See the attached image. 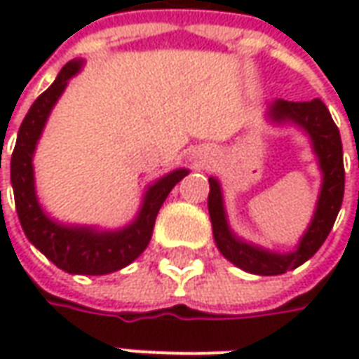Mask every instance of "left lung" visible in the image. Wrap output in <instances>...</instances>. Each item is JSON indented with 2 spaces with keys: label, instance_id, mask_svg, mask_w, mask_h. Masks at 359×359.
<instances>
[{
  "label": "left lung",
  "instance_id": "1",
  "mask_svg": "<svg viewBox=\"0 0 359 359\" xmlns=\"http://www.w3.org/2000/svg\"><path fill=\"white\" fill-rule=\"evenodd\" d=\"M267 115L273 123H278V125L294 123L309 134L313 151L319 159V169L323 172L316 213L308 231L300 238L298 248L288 254H278V252H269V250L241 241L229 226L221 184L213 177L210 179V196H208L213 238H215L219 252L242 271L264 275V277L283 275L286 271L296 269L302 264H306L309 257L321 248V244L334 225V219L339 215L342 196H344L342 142H340L339 126L334 125L325 103L321 100H311V102L275 100L269 105Z\"/></svg>",
  "mask_w": 359,
  "mask_h": 359
}]
</instances>
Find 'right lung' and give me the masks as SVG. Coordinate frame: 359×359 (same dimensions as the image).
I'll use <instances>...</instances> for the list:
<instances>
[{
  "label": "right lung",
  "mask_w": 359,
  "mask_h": 359,
  "mask_svg": "<svg viewBox=\"0 0 359 359\" xmlns=\"http://www.w3.org/2000/svg\"><path fill=\"white\" fill-rule=\"evenodd\" d=\"M81 67L82 61H69L50 88L38 95L28 109L13 149L11 184L20 226L43 256L59 269L73 275H107L133 264L148 248L159 208L175 184L187 177L188 169H177L156 180L144 194L136 219L118 231L63 225L48 217L36 198L32 156L53 105L67 88L69 79H73Z\"/></svg>",
  "instance_id": "right-lung-1"
}]
</instances>
